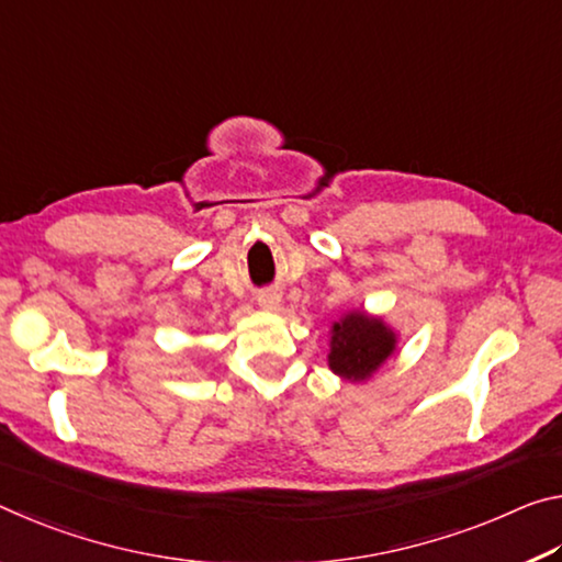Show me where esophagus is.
I'll use <instances>...</instances> for the list:
<instances>
[{"label":"esophagus","instance_id":"esophagus-1","mask_svg":"<svg viewBox=\"0 0 562 562\" xmlns=\"http://www.w3.org/2000/svg\"><path fill=\"white\" fill-rule=\"evenodd\" d=\"M259 303H261V308H276L279 306V296H276V293H263Z\"/></svg>","mask_w":562,"mask_h":562}]
</instances>
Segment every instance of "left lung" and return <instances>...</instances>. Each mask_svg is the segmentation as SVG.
Returning a JSON list of instances; mask_svg holds the SVG:
<instances>
[{"label": "left lung", "mask_w": 562, "mask_h": 562, "mask_svg": "<svg viewBox=\"0 0 562 562\" xmlns=\"http://www.w3.org/2000/svg\"><path fill=\"white\" fill-rule=\"evenodd\" d=\"M393 330L385 328L383 321L356 311L341 324H334L328 366L346 381H366L393 353Z\"/></svg>", "instance_id": "left-lung-1"}]
</instances>
